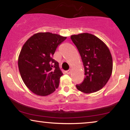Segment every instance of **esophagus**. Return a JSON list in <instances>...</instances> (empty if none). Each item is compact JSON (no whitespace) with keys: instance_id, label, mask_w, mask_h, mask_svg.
I'll use <instances>...</instances> for the list:
<instances>
[{"instance_id":"esophagus-1","label":"esophagus","mask_w":130,"mask_h":130,"mask_svg":"<svg viewBox=\"0 0 130 130\" xmlns=\"http://www.w3.org/2000/svg\"><path fill=\"white\" fill-rule=\"evenodd\" d=\"M66 73L67 74H70V73H71V70H67L66 72Z\"/></svg>"}]
</instances>
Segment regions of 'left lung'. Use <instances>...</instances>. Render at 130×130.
<instances>
[{
	"label": "left lung",
	"mask_w": 130,
	"mask_h": 130,
	"mask_svg": "<svg viewBox=\"0 0 130 130\" xmlns=\"http://www.w3.org/2000/svg\"><path fill=\"white\" fill-rule=\"evenodd\" d=\"M80 55L85 68V79L76 85L80 91L91 93L106 84L112 72V58L107 45L97 37L89 33L70 37Z\"/></svg>",
	"instance_id": "8db88e82"
}]
</instances>
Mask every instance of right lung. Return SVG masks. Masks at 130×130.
<instances>
[{
	"instance_id": "right-lung-1",
	"label": "right lung",
	"mask_w": 130,
	"mask_h": 130,
	"mask_svg": "<svg viewBox=\"0 0 130 130\" xmlns=\"http://www.w3.org/2000/svg\"><path fill=\"white\" fill-rule=\"evenodd\" d=\"M66 38L56 34L38 32L23 45L18 57L19 70L25 84L35 95L47 96L59 86L63 73L53 56Z\"/></svg>"
}]
</instances>
